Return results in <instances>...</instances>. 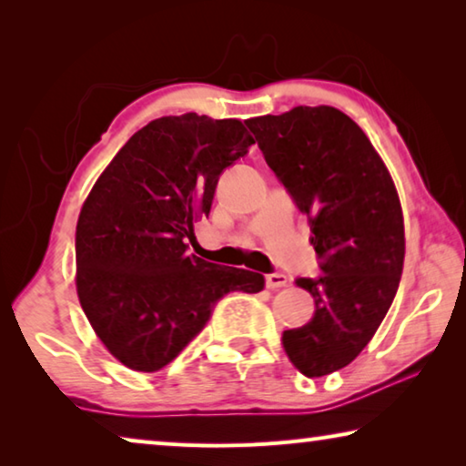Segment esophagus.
I'll return each instance as SVG.
<instances>
[{
  "mask_svg": "<svg viewBox=\"0 0 466 466\" xmlns=\"http://www.w3.org/2000/svg\"><path fill=\"white\" fill-rule=\"evenodd\" d=\"M288 283V278L283 273H269L265 275V286L269 289H279Z\"/></svg>",
  "mask_w": 466,
  "mask_h": 466,
  "instance_id": "34e87169",
  "label": "esophagus"
}]
</instances>
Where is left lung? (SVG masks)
<instances>
[{
    "mask_svg": "<svg viewBox=\"0 0 466 466\" xmlns=\"http://www.w3.org/2000/svg\"><path fill=\"white\" fill-rule=\"evenodd\" d=\"M247 125L309 218L322 269L296 279L314 298V317L283 330V350L304 376H327L360 356L397 294L405 258L399 193L372 141L339 108L296 106Z\"/></svg>",
    "mask_w": 466,
    "mask_h": 466,
    "instance_id": "obj_1",
    "label": "left lung"
}]
</instances>
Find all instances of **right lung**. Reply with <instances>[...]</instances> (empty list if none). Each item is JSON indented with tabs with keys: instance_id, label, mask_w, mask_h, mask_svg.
<instances>
[{
	"instance_id": "1",
	"label": "right lung",
	"mask_w": 466,
	"mask_h": 466,
	"mask_svg": "<svg viewBox=\"0 0 466 466\" xmlns=\"http://www.w3.org/2000/svg\"><path fill=\"white\" fill-rule=\"evenodd\" d=\"M255 144L238 119L187 113L133 133L82 205L76 289L110 356L136 372L170 364L228 291L257 294L261 273L188 255L224 168Z\"/></svg>"
}]
</instances>
